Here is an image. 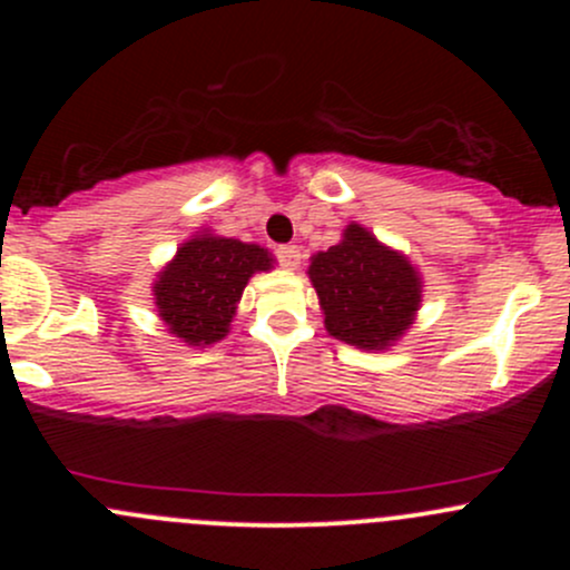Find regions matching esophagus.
I'll return each instance as SVG.
<instances>
[{"label": "esophagus", "instance_id": "34e87169", "mask_svg": "<svg viewBox=\"0 0 570 570\" xmlns=\"http://www.w3.org/2000/svg\"><path fill=\"white\" fill-rule=\"evenodd\" d=\"M275 256L286 269H295L301 264V248L297 245H281V248H275Z\"/></svg>", "mask_w": 570, "mask_h": 570}]
</instances>
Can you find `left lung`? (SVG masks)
<instances>
[{"label": "left lung", "mask_w": 570, "mask_h": 570, "mask_svg": "<svg viewBox=\"0 0 570 570\" xmlns=\"http://www.w3.org/2000/svg\"><path fill=\"white\" fill-rule=\"evenodd\" d=\"M331 336L364 350H383L416 314L422 289L405 256L383 248L366 228L350 226L344 239L317 253L308 267Z\"/></svg>", "instance_id": "8db88e82"}]
</instances>
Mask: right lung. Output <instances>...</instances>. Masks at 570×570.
Returning a JSON list of instances; mask_svg holds the SVG:
<instances>
[{
	"mask_svg": "<svg viewBox=\"0 0 570 570\" xmlns=\"http://www.w3.org/2000/svg\"><path fill=\"white\" fill-rule=\"evenodd\" d=\"M269 264L273 258L258 245L200 234L178 248L154 284L159 317L170 333L195 347L217 342L228 333L250 275L269 269Z\"/></svg>",
	"mask_w": 570,
	"mask_h": 570,
	"instance_id": "add662e5",
	"label": "right lung"
}]
</instances>
